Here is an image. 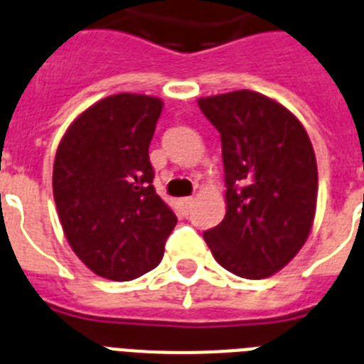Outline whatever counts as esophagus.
<instances>
[{"mask_svg": "<svg viewBox=\"0 0 364 364\" xmlns=\"http://www.w3.org/2000/svg\"><path fill=\"white\" fill-rule=\"evenodd\" d=\"M181 203H183V207H185V209H191V205L194 203V198H192V196L181 198Z\"/></svg>", "mask_w": 364, "mask_h": 364, "instance_id": "1", "label": "esophagus"}]
</instances>
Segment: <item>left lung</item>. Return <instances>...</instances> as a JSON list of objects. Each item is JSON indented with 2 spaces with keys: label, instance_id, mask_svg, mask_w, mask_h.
<instances>
[{
  "label": "left lung",
  "instance_id": "8db88e82",
  "mask_svg": "<svg viewBox=\"0 0 364 364\" xmlns=\"http://www.w3.org/2000/svg\"><path fill=\"white\" fill-rule=\"evenodd\" d=\"M222 140L224 220L203 233L216 261L262 279L300 252L313 228L318 170L304 125L289 109L252 90L200 97Z\"/></svg>",
  "mask_w": 364,
  "mask_h": 364
}]
</instances>
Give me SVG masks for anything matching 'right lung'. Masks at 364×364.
Returning a JSON list of instances; mask_svg holds the SVG:
<instances>
[{
  "mask_svg": "<svg viewBox=\"0 0 364 364\" xmlns=\"http://www.w3.org/2000/svg\"><path fill=\"white\" fill-rule=\"evenodd\" d=\"M161 111L159 97L114 94L79 114L57 148L53 198L64 235L107 279L154 270L177 224L151 185L148 148Z\"/></svg>",
  "mask_w": 364,
  "mask_h": 364,
  "instance_id": "obj_1",
  "label": "right lung"
}]
</instances>
